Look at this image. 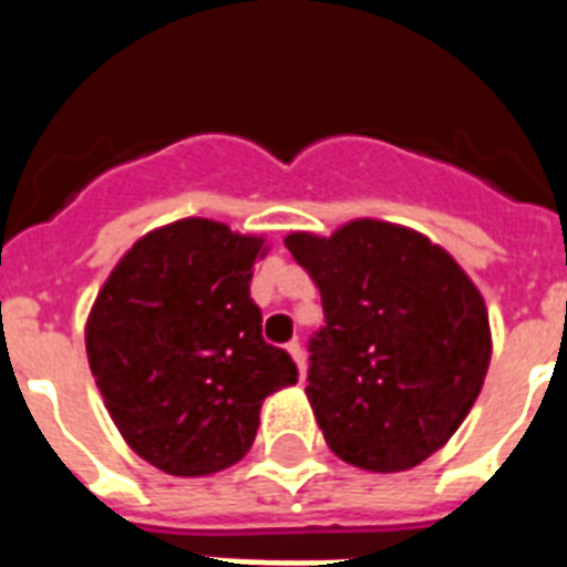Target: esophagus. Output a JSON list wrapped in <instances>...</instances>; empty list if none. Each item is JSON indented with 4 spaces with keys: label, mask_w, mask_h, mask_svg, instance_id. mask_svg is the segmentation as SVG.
I'll list each match as a JSON object with an SVG mask.
<instances>
[{
    "label": "esophagus",
    "mask_w": 567,
    "mask_h": 567,
    "mask_svg": "<svg viewBox=\"0 0 567 567\" xmlns=\"http://www.w3.org/2000/svg\"><path fill=\"white\" fill-rule=\"evenodd\" d=\"M288 355H291L293 364H297V371H300V379L306 377V353H302V347L297 344V341H291V344H288Z\"/></svg>",
    "instance_id": "obj_1"
}]
</instances>
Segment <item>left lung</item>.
<instances>
[{"label":"left lung","mask_w":567,"mask_h":567,"mask_svg":"<svg viewBox=\"0 0 567 567\" xmlns=\"http://www.w3.org/2000/svg\"><path fill=\"white\" fill-rule=\"evenodd\" d=\"M323 300L309 403L347 465L396 474L450 441L483 391L492 329L480 288L447 249L396 223L285 238Z\"/></svg>","instance_id":"left-lung-1"}]
</instances>
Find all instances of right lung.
<instances>
[{
	"instance_id": "1",
	"label": "right lung",
	"mask_w": 567,
	"mask_h": 567,
	"mask_svg": "<svg viewBox=\"0 0 567 567\" xmlns=\"http://www.w3.org/2000/svg\"><path fill=\"white\" fill-rule=\"evenodd\" d=\"M265 238L185 217L146 231L96 293L84 347L126 444L171 476L247 456L267 394L297 382L249 297Z\"/></svg>"
}]
</instances>
